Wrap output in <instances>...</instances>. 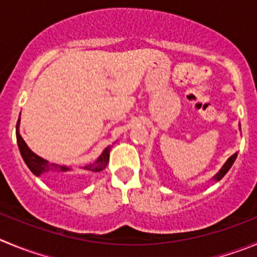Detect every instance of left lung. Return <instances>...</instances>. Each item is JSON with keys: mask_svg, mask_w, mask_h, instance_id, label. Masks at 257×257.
I'll list each match as a JSON object with an SVG mask.
<instances>
[{"mask_svg": "<svg viewBox=\"0 0 257 257\" xmlns=\"http://www.w3.org/2000/svg\"><path fill=\"white\" fill-rule=\"evenodd\" d=\"M236 158H237V153H234L233 156H231V157L228 158V161H227L226 164H224V166H223L222 169H220V171L218 172L217 175H215L214 180H217V181H219V180L222 179V177L224 176V175H226L227 172H228V170L232 167V165H233V162H234V160H236Z\"/></svg>", "mask_w": 257, "mask_h": 257, "instance_id": "obj_1", "label": "left lung"}]
</instances>
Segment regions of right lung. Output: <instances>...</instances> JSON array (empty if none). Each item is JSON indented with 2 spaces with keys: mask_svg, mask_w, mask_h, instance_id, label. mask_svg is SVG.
Returning a JSON list of instances; mask_svg holds the SVG:
<instances>
[{
  "mask_svg": "<svg viewBox=\"0 0 257 257\" xmlns=\"http://www.w3.org/2000/svg\"><path fill=\"white\" fill-rule=\"evenodd\" d=\"M19 125V120H18ZM16 140H18L19 150H20L21 157L25 161V164L28 165V167L30 169V171L34 175L39 176V175H49V176H59V177H67V179H72L73 181H80L81 177L86 176L87 174L91 172H99L101 170H104L105 167L109 164V153H110V147H107L106 150L102 152V155L97 158V161L93 162V164L87 165L85 167H81L77 171L72 172V170L67 166H59L56 164H49L48 161L43 160L42 157L37 156L35 153L31 152L28 148L26 143L24 142V140L21 138V136L19 134V132H16Z\"/></svg>",
  "mask_w": 257,
  "mask_h": 257,
  "instance_id": "right-lung-1",
  "label": "right lung"
}]
</instances>
